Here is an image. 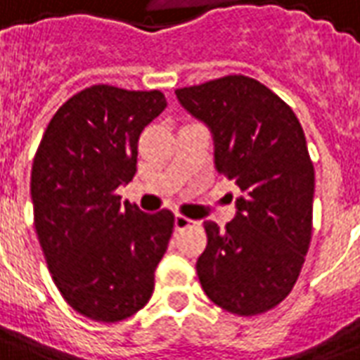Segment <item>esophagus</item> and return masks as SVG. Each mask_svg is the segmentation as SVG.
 Segmentation results:
<instances>
[{"label":"esophagus","instance_id":"1","mask_svg":"<svg viewBox=\"0 0 360 360\" xmlns=\"http://www.w3.org/2000/svg\"><path fill=\"white\" fill-rule=\"evenodd\" d=\"M193 224H195V221L185 218V216H175V229H177V231H183V229H187V227H191Z\"/></svg>","mask_w":360,"mask_h":360}]
</instances>
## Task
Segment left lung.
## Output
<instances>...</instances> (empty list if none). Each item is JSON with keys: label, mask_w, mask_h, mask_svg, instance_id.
<instances>
[{"label": "left lung", "mask_w": 360, "mask_h": 360, "mask_svg": "<svg viewBox=\"0 0 360 360\" xmlns=\"http://www.w3.org/2000/svg\"><path fill=\"white\" fill-rule=\"evenodd\" d=\"M208 125L214 164L243 196L226 229L206 221L196 260L204 293L227 312L255 316L278 307L301 274L312 235L314 165L293 110L245 75L175 90Z\"/></svg>", "instance_id": "obj_1"}]
</instances>
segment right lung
Listing matches in <instances>:
<instances>
[{
  "label": "right lung",
  "instance_id": "right-lung-1",
  "mask_svg": "<svg viewBox=\"0 0 360 360\" xmlns=\"http://www.w3.org/2000/svg\"><path fill=\"white\" fill-rule=\"evenodd\" d=\"M160 90L94 84L51 117L30 173L34 227L53 283L96 322L133 316L154 291L173 214H146L115 193L136 172L142 129L165 110Z\"/></svg>",
  "mask_w": 360,
  "mask_h": 360
}]
</instances>
